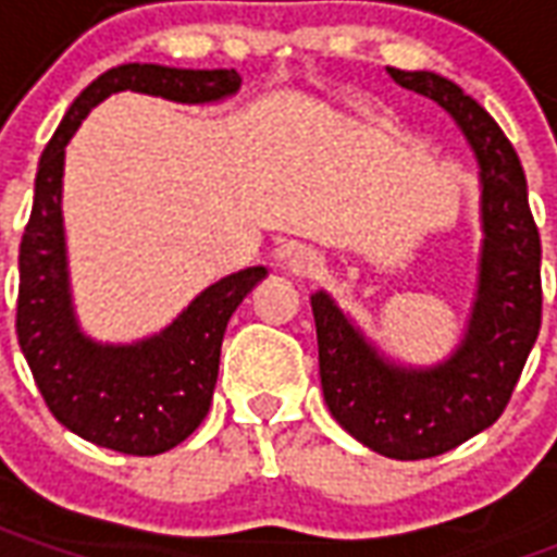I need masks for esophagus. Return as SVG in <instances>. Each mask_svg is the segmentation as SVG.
Here are the masks:
<instances>
[{"instance_id": "esophagus-1", "label": "esophagus", "mask_w": 557, "mask_h": 557, "mask_svg": "<svg viewBox=\"0 0 557 557\" xmlns=\"http://www.w3.org/2000/svg\"><path fill=\"white\" fill-rule=\"evenodd\" d=\"M286 268H289L292 277H313V274H319V268H322V256L310 250V247H298L286 259Z\"/></svg>"}]
</instances>
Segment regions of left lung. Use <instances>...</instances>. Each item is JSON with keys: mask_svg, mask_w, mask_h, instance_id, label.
Segmentation results:
<instances>
[{"mask_svg": "<svg viewBox=\"0 0 557 557\" xmlns=\"http://www.w3.org/2000/svg\"><path fill=\"white\" fill-rule=\"evenodd\" d=\"M387 74L438 103L478 160L483 244L466 334L444 361L409 367L391 361L325 289L310 304L322 394L339 426L375 454L430 459L492 426L513 394L540 334V232L522 163L495 119L442 74Z\"/></svg>", "mask_w": 557, "mask_h": 557, "instance_id": "1", "label": "left lung"}]
</instances>
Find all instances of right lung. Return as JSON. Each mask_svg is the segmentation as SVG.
I'll return each mask as SVG.
<instances>
[{"instance_id": "add662e5", "label": "right lung", "mask_w": 557, "mask_h": 557, "mask_svg": "<svg viewBox=\"0 0 557 557\" xmlns=\"http://www.w3.org/2000/svg\"><path fill=\"white\" fill-rule=\"evenodd\" d=\"M242 89L235 71L127 65L110 67L79 91L47 143L35 175L29 226L20 242L17 339L53 418L79 438L119 454L154 456L182 444L208 414L220 346L235 307L268 268H244L211 283L170 325L134 339L101 343L77 322L67 274L62 175L65 146L83 119L115 91L175 103H218Z\"/></svg>"}]
</instances>
